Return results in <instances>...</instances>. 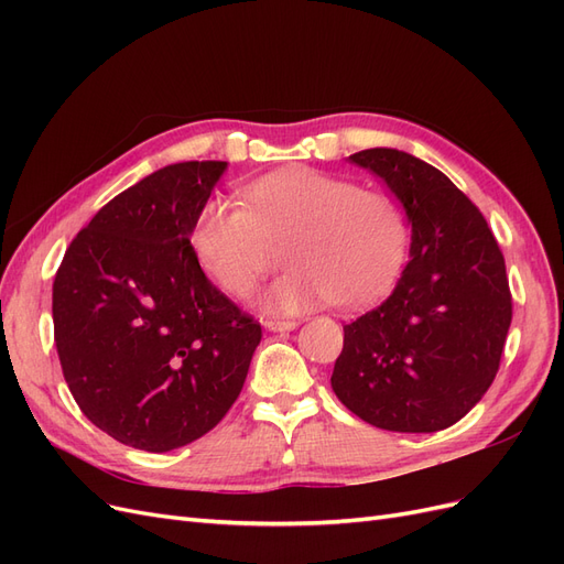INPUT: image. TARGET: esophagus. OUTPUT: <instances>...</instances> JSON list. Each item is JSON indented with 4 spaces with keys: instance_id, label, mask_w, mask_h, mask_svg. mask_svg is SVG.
Here are the masks:
<instances>
[{
    "instance_id": "obj_1",
    "label": "esophagus",
    "mask_w": 564,
    "mask_h": 564,
    "mask_svg": "<svg viewBox=\"0 0 564 564\" xmlns=\"http://www.w3.org/2000/svg\"><path fill=\"white\" fill-rule=\"evenodd\" d=\"M263 324H265V329H270V332H292V329L299 327V322L280 319V317H268Z\"/></svg>"
}]
</instances>
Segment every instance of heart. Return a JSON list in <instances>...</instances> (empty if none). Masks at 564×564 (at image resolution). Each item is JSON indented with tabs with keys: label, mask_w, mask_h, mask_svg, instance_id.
Listing matches in <instances>:
<instances>
[{
	"label": "heart",
	"mask_w": 564,
	"mask_h": 564,
	"mask_svg": "<svg viewBox=\"0 0 564 564\" xmlns=\"http://www.w3.org/2000/svg\"><path fill=\"white\" fill-rule=\"evenodd\" d=\"M282 247L286 272L261 294L272 313H301L334 301L362 308L402 268L409 226L395 197L317 172L289 166L251 181L245 204L212 197L191 226L195 261L220 292L245 296Z\"/></svg>",
	"instance_id": "b5f03b06"
}]
</instances>
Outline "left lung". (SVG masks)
I'll list each match as a JSON object with an SVG mask.
<instances>
[{
    "label": "left lung",
    "mask_w": 564,
    "mask_h": 564,
    "mask_svg": "<svg viewBox=\"0 0 564 564\" xmlns=\"http://www.w3.org/2000/svg\"><path fill=\"white\" fill-rule=\"evenodd\" d=\"M348 160L400 199L412 247L392 294L344 327L332 388L377 429H449L499 371L513 319L503 253L480 209L440 169L395 148Z\"/></svg>",
    "instance_id": "left-lung-1"
}]
</instances>
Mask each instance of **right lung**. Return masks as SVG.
I'll return each mask as SVG.
<instances>
[{"instance_id": "1", "label": "right lung", "mask_w": 564, "mask_h": 564, "mask_svg": "<svg viewBox=\"0 0 564 564\" xmlns=\"http://www.w3.org/2000/svg\"><path fill=\"white\" fill-rule=\"evenodd\" d=\"M228 162H178L79 230L54 280L63 377L122 445L172 452L209 433L245 386L261 324L207 280L191 226Z\"/></svg>"}]
</instances>
